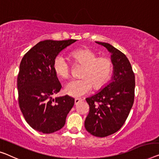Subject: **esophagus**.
Returning <instances> with one entry per match:
<instances>
[{
	"mask_svg": "<svg viewBox=\"0 0 159 159\" xmlns=\"http://www.w3.org/2000/svg\"><path fill=\"white\" fill-rule=\"evenodd\" d=\"M81 101H82L81 98H75V100H74L75 105H77V104L79 103H80Z\"/></svg>",
	"mask_w": 159,
	"mask_h": 159,
	"instance_id": "esophagus-1",
	"label": "esophagus"
}]
</instances>
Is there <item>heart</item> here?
<instances>
[{
  "label": "heart",
  "mask_w": 159,
  "mask_h": 159,
  "mask_svg": "<svg viewBox=\"0 0 159 159\" xmlns=\"http://www.w3.org/2000/svg\"><path fill=\"white\" fill-rule=\"evenodd\" d=\"M70 56L75 63L84 65V68L80 74L82 79H72L65 86V93L68 96H84L91 91L93 86L94 89H101L110 79L113 64L109 58H98V55L89 48L75 50ZM53 68L58 76L63 79L69 76L70 65L62 54H59L54 58Z\"/></svg>",
  "instance_id": "heart-1"
}]
</instances>
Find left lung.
Here are the masks:
<instances>
[{
    "label": "left lung",
    "instance_id": "8db88e82",
    "mask_svg": "<svg viewBox=\"0 0 159 159\" xmlns=\"http://www.w3.org/2000/svg\"><path fill=\"white\" fill-rule=\"evenodd\" d=\"M111 53L113 75L100 91L86 98L89 113L85 128L96 137H106L117 132L126 120L134 101L135 75L129 59L107 43L96 41Z\"/></svg>",
    "mask_w": 159,
    "mask_h": 159
}]
</instances>
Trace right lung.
<instances>
[{
    "label": "right lung",
    "mask_w": 159,
    "mask_h": 159,
    "mask_svg": "<svg viewBox=\"0 0 159 159\" xmlns=\"http://www.w3.org/2000/svg\"><path fill=\"white\" fill-rule=\"evenodd\" d=\"M75 41H41L21 60L17 79L19 107L26 122L35 131L51 134L62 129L74 105V98L68 95L53 98L62 87L53 63L61 51Z\"/></svg>",
    "instance_id": "obj_1"
}]
</instances>
